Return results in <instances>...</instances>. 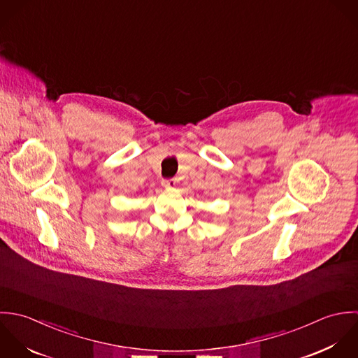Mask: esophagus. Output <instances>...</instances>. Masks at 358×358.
Listing matches in <instances>:
<instances>
[{"label": "esophagus", "instance_id": "1", "mask_svg": "<svg viewBox=\"0 0 358 358\" xmlns=\"http://www.w3.org/2000/svg\"><path fill=\"white\" fill-rule=\"evenodd\" d=\"M177 184V180L176 178H169V180H163L162 181V185L166 187V188H174Z\"/></svg>", "mask_w": 358, "mask_h": 358}]
</instances>
